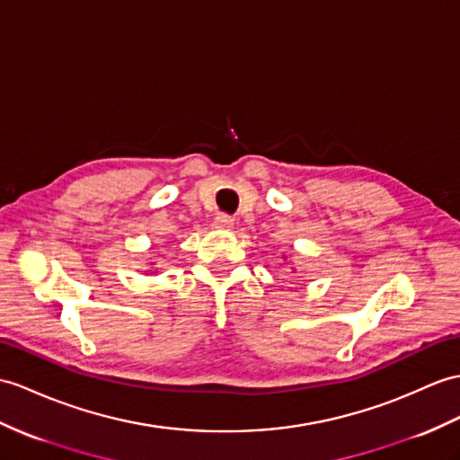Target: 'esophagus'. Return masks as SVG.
<instances>
[{
  "label": "esophagus",
  "instance_id": "obj_1",
  "mask_svg": "<svg viewBox=\"0 0 460 460\" xmlns=\"http://www.w3.org/2000/svg\"><path fill=\"white\" fill-rule=\"evenodd\" d=\"M213 226H216V229H231L233 217L227 216V213H217V216L213 217Z\"/></svg>",
  "mask_w": 460,
  "mask_h": 460
}]
</instances>
